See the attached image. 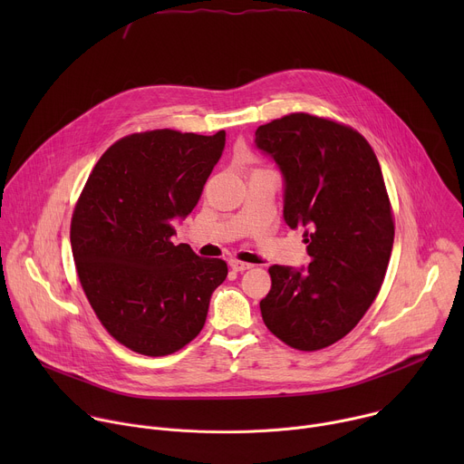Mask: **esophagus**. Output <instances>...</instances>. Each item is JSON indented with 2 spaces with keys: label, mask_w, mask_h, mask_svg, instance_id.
<instances>
[{
  "label": "esophagus",
  "mask_w": 464,
  "mask_h": 464,
  "mask_svg": "<svg viewBox=\"0 0 464 464\" xmlns=\"http://www.w3.org/2000/svg\"><path fill=\"white\" fill-rule=\"evenodd\" d=\"M229 266H231L233 272H246V270L253 268V264L242 262V260H237V258H231V260H229Z\"/></svg>",
  "instance_id": "esophagus-1"
}]
</instances>
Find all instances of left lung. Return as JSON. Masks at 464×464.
Returning a JSON list of instances; mask_svg holds the SVG:
<instances>
[{
    "label": "left lung",
    "mask_w": 464,
    "mask_h": 464,
    "mask_svg": "<svg viewBox=\"0 0 464 464\" xmlns=\"http://www.w3.org/2000/svg\"><path fill=\"white\" fill-rule=\"evenodd\" d=\"M285 176V220L304 229L308 268L270 266L260 301L270 333L297 351L345 338L376 299L392 249L394 218L382 169L358 130L288 113L255 131Z\"/></svg>",
    "instance_id": "obj_1"
}]
</instances>
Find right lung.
Here are the masks:
<instances>
[{
    "label": "right lung",
    "instance_id": "1",
    "mask_svg": "<svg viewBox=\"0 0 464 464\" xmlns=\"http://www.w3.org/2000/svg\"><path fill=\"white\" fill-rule=\"evenodd\" d=\"M224 147V130L130 134L101 156L79 196L70 231L79 281L106 333L130 351L172 354L206 324L227 264L170 237Z\"/></svg>",
    "mask_w": 464,
    "mask_h": 464
}]
</instances>
